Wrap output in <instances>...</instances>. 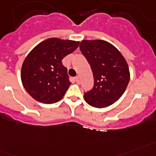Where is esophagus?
Segmentation results:
<instances>
[{
	"label": "esophagus",
	"instance_id": "1",
	"mask_svg": "<svg viewBox=\"0 0 156 156\" xmlns=\"http://www.w3.org/2000/svg\"><path fill=\"white\" fill-rule=\"evenodd\" d=\"M75 80H76V83H79V82H80V78H79V76L75 77Z\"/></svg>",
	"mask_w": 156,
	"mask_h": 156
}]
</instances>
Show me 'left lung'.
<instances>
[{
	"instance_id": "1",
	"label": "left lung",
	"mask_w": 156,
	"mask_h": 156,
	"mask_svg": "<svg viewBox=\"0 0 156 156\" xmlns=\"http://www.w3.org/2000/svg\"><path fill=\"white\" fill-rule=\"evenodd\" d=\"M80 48L92 68L94 87L83 98L94 108H104L122 96L130 80L125 58L112 44L103 40H83Z\"/></svg>"
}]
</instances>
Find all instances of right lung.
<instances>
[{
    "label": "right lung",
    "instance_id": "add662e5",
    "mask_svg": "<svg viewBox=\"0 0 156 156\" xmlns=\"http://www.w3.org/2000/svg\"><path fill=\"white\" fill-rule=\"evenodd\" d=\"M79 44V41L48 38L27 55L21 67L20 79L34 100L49 104L64 97L71 82L62 60L74 52Z\"/></svg>",
    "mask_w": 156,
    "mask_h": 156
}]
</instances>
